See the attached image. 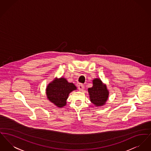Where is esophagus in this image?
<instances>
[{
	"mask_svg": "<svg viewBox=\"0 0 151 151\" xmlns=\"http://www.w3.org/2000/svg\"><path fill=\"white\" fill-rule=\"evenodd\" d=\"M84 88V86L83 84H79L78 86V89H79V91H83Z\"/></svg>",
	"mask_w": 151,
	"mask_h": 151,
	"instance_id": "1",
	"label": "esophagus"
}]
</instances>
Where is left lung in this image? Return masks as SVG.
<instances>
[{
  "label": "left lung",
  "instance_id": "8db88e82",
  "mask_svg": "<svg viewBox=\"0 0 151 151\" xmlns=\"http://www.w3.org/2000/svg\"><path fill=\"white\" fill-rule=\"evenodd\" d=\"M92 87L88 89L91 102L96 106H104L109 93L106 84L99 78H95L92 80Z\"/></svg>",
  "mask_w": 151,
  "mask_h": 151
}]
</instances>
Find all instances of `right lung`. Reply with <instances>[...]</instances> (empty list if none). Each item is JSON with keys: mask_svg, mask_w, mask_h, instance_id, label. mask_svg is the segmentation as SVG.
Masks as SVG:
<instances>
[{"mask_svg": "<svg viewBox=\"0 0 151 151\" xmlns=\"http://www.w3.org/2000/svg\"><path fill=\"white\" fill-rule=\"evenodd\" d=\"M77 89L72 83L61 77L55 78L47 86L45 92L47 99L55 106L62 108L67 104V100L70 93Z\"/></svg>", "mask_w": 151, "mask_h": 151, "instance_id": "add662e5", "label": "right lung"}]
</instances>
